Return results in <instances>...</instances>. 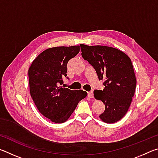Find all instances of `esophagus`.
<instances>
[{
    "label": "esophagus",
    "instance_id": "34e87169",
    "mask_svg": "<svg viewBox=\"0 0 158 158\" xmlns=\"http://www.w3.org/2000/svg\"><path fill=\"white\" fill-rule=\"evenodd\" d=\"M88 96H89V97L90 98H93V92L90 91V92L88 93Z\"/></svg>",
    "mask_w": 158,
    "mask_h": 158
}]
</instances>
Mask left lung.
<instances>
[{
  "label": "left lung",
  "instance_id": "8db88e82",
  "mask_svg": "<svg viewBox=\"0 0 158 158\" xmlns=\"http://www.w3.org/2000/svg\"><path fill=\"white\" fill-rule=\"evenodd\" d=\"M80 46L83 58L95 68L105 86L102 90H94L95 98L105 105L99 117L106 123L118 121L127 113L135 92L137 80L132 61L125 53L113 47Z\"/></svg>",
  "mask_w": 158,
  "mask_h": 158
}]
</instances>
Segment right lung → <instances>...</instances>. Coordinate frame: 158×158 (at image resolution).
I'll return each mask as SVG.
<instances>
[{
	"label": "right lung",
	"mask_w": 158,
	"mask_h": 158,
	"mask_svg": "<svg viewBox=\"0 0 158 158\" xmlns=\"http://www.w3.org/2000/svg\"><path fill=\"white\" fill-rule=\"evenodd\" d=\"M80 52L79 46L58 47L42 52L28 69L31 95L39 111L52 122L66 121L79 102L87 96L82 90L61 86L67 77V64Z\"/></svg>",
	"instance_id": "right-lung-1"
}]
</instances>
